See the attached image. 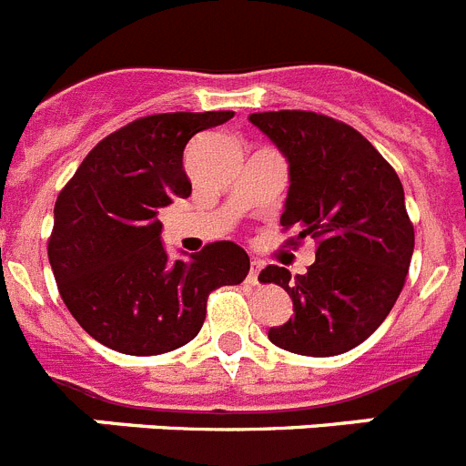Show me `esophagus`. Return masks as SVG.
Returning a JSON list of instances; mask_svg holds the SVG:
<instances>
[{
    "label": "esophagus",
    "instance_id": "obj_1",
    "mask_svg": "<svg viewBox=\"0 0 466 466\" xmlns=\"http://www.w3.org/2000/svg\"><path fill=\"white\" fill-rule=\"evenodd\" d=\"M263 263L258 261V258H252V263H249V275H247V279L252 284H258V273H261Z\"/></svg>",
    "mask_w": 466,
    "mask_h": 466
}]
</instances>
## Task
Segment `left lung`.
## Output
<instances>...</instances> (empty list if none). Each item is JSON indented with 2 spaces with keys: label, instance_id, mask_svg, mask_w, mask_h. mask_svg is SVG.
<instances>
[{
  "label": "left lung",
  "instance_id": "8db88e82",
  "mask_svg": "<svg viewBox=\"0 0 466 466\" xmlns=\"http://www.w3.org/2000/svg\"><path fill=\"white\" fill-rule=\"evenodd\" d=\"M249 121L289 163L279 224L317 240L306 275L279 266L261 282L279 284L294 317L268 331L296 355L333 357L364 343L390 315L406 282L415 233L397 172L369 139L315 111H261Z\"/></svg>",
  "mask_w": 466,
  "mask_h": 466
}]
</instances>
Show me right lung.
Returning <instances> with one entry per match:
<instances>
[{"mask_svg": "<svg viewBox=\"0 0 466 466\" xmlns=\"http://www.w3.org/2000/svg\"><path fill=\"white\" fill-rule=\"evenodd\" d=\"M233 111H175L127 123L102 139L60 191L48 261L57 289L88 336L123 355H163L193 340L209 291L240 284L249 257L212 242L167 258L160 208L191 196L184 149Z\"/></svg>", "mask_w": 466, "mask_h": 466, "instance_id": "obj_1", "label": "right lung"}]
</instances>
